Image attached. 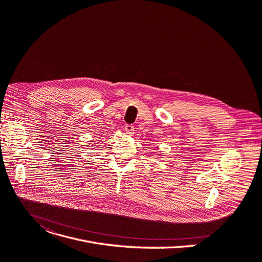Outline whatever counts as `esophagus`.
<instances>
[{
	"instance_id": "34e87169",
	"label": "esophagus",
	"mask_w": 262,
	"mask_h": 262,
	"mask_svg": "<svg viewBox=\"0 0 262 262\" xmlns=\"http://www.w3.org/2000/svg\"><path fill=\"white\" fill-rule=\"evenodd\" d=\"M124 129H125V132H126L127 135H129V136H130V135H134L135 127H134L133 124H126L125 127H124Z\"/></svg>"
}]
</instances>
